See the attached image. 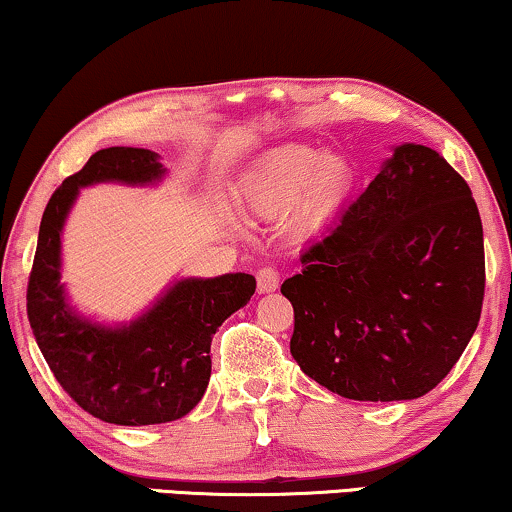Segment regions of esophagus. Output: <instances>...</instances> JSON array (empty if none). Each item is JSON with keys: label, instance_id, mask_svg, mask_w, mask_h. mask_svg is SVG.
Wrapping results in <instances>:
<instances>
[{"label": "esophagus", "instance_id": "obj_1", "mask_svg": "<svg viewBox=\"0 0 512 512\" xmlns=\"http://www.w3.org/2000/svg\"><path fill=\"white\" fill-rule=\"evenodd\" d=\"M258 282V293H270L279 289V272L275 268H263L258 270L256 275Z\"/></svg>", "mask_w": 512, "mask_h": 512}]
</instances>
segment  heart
Returning a JSON list of instances; mask_svg holds the SVG:
<instances>
[{"mask_svg": "<svg viewBox=\"0 0 512 512\" xmlns=\"http://www.w3.org/2000/svg\"><path fill=\"white\" fill-rule=\"evenodd\" d=\"M354 167L342 153L289 144L270 151L244 179L242 205L256 219L279 221L291 214L300 233L331 226L354 193Z\"/></svg>", "mask_w": 512, "mask_h": 512, "instance_id": "1", "label": "heart"}]
</instances>
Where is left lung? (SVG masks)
<instances>
[{"mask_svg": "<svg viewBox=\"0 0 512 512\" xmlns=\"http://www.w3.org/2000/svg\"><path fill=\"white\" fill-rule=\"evenodd\" d=\"M286 279L291 356L352 401H412L459 361L485 296L471 188L429 146H391L377 177Z\"/></svg>", "mask_w": 512, "mask_h": 512, "instance_id": "1", "label": "left lung"}]
</instances>
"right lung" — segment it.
Masks as SVG:
<instances>
[{
  "instance_id": "1",
  "label": "right lung",
  "mask_w": 512,
  "mask_h": 512,
  "mask_svg": "<svg viewBox=\"0 0 512 512\" xmlns=\"http://www.w3.org/2000/svg\"><path fill=\"white\" fill-rule=\"evenodd\" d=\"M156 151L111 146L62 181L41 216L37 256L27 286L34 340L62 389L109 424H165L188 415L212 375V335L256 291L247 272L174 277L130 321H100L81 312L62 282V233L83 188L163 184Z\"/></svg>"
}]
</instances>
